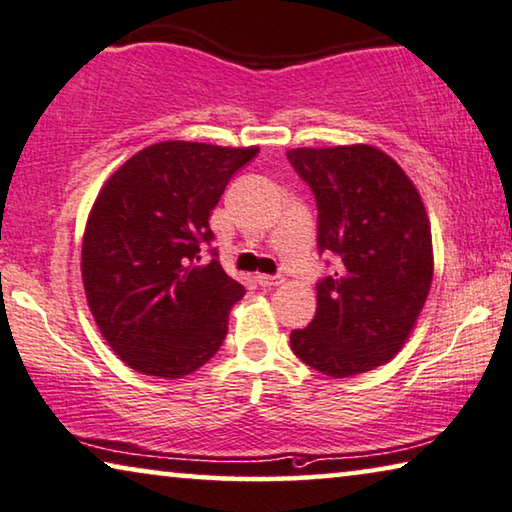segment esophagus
Returning a JSON list of instances; mask_svg holds the SVG:
<instances>
[{"label": "esophagus", "mask_w": 512, "mask_h": 512, "mask_svg": "<svg viewBox=\"0 0 512 512\" xmlns=\"http://www.w3.org/2000/svg\"><path fill=\"white\" fill-rule=\"evenodd\" d=\"M257 282L262 287H280L285 280H282L280 276H257Z\"/></svg>", "instance_id": "1"}]
</instances>
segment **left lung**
Wrapping results in <instances>:
<instances>
[{"instance_id":"8db88e82","label":"left lung","mask_w":512,"mask_h":512,"mask_svg":"<svg viewBox=\"0 0 512 512\" xmlns=\"http://www.w3.org/2000/svg\"><path fill=\"white\" fill-rule=\"evenodd\" d=\"M317 202V248L333 276L317 282V312L289 335L292 352L335 379L375 370L400 352L432 285V232L421 195L370 144L289 149Z\"/></svg>"}]
</instances>
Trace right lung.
Returning a JSON list of instances; mask_svg holds the SVG:
<instances>
[{
	"label": "right lung",
	"mask_w": 512,
	"mask_h": 512,
	"mask_svg": "<svg viewBox=\"0 0 512 512\" xmlns=\"http://www.w3.org/2000/svg\"><path fill=\"white\" fill-rule=\"evenodd\" d=\"M257 147L170 140L137 151L98 193L82 239V282L112 352L142 375L181 379L202 368L246 294L213 259L211 211Z\"/></svg>",
	"instance_id": "1"
}]
</instances>
